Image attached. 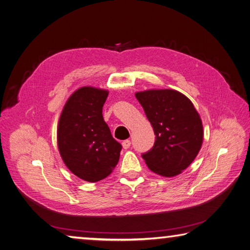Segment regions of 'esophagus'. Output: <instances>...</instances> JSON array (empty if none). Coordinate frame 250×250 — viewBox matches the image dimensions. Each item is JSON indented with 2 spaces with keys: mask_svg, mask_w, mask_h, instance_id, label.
I'll use <instances>...</instances> for the list:
<instances>
[{
  "mask_svg": "<svg viewBox=\"0 0 250 250\" xmlns=\"http://www.w3.org/2000/svg\"><path fill=\"white\" fill-rule=\"evenodd\" d=\"M130 145H131L130 140H125L124 142H122V147H124L125 149H128L130 147Z\"/></svg>",
  "mask_w": 250,
  "mask_h": 250,
  "instance_id": "34e87169",
  "label": "esophagus"
}]
</instances>
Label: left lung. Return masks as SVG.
Returning a JSON list of instances; mask_svg holds the SVG:
<instances>
[{"label": "left lung", "instance_id": "1", "mask_svg": "<svg viewBox=\"0 0 250 250\" xmlns=\"http://www.w3.org/2000/svg\"><path fill=\"white\" fill-rule=\"evenodd\" d=\"M135 97L156 135L143 160L157 175H179L197 157L203 141L202 121L193 104L175 89H148Z\"/></svg>", "mask_w": 250, "mask_h": 250}]
</instances>
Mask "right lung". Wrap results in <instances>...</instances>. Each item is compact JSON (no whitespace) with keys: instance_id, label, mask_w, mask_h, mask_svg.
Instances as JSON below:
<instances>
[{"instance_id":"right-lung-1","label":"right lung","mask_w":250,"mask_h":250,"mask_svg":"<svg viewBox=\"0 0 250 250\" xmlns=\"http://www.w3.org/2000/svg\"><path fill=\"white\" fill-rule=\"evenodd\" d=\"M108 90L84 86L71 95L59 119L57 139L63 162L79 178L96 183L118 164L121 144L103 118Z\"/></svg>"}]
</instances>
